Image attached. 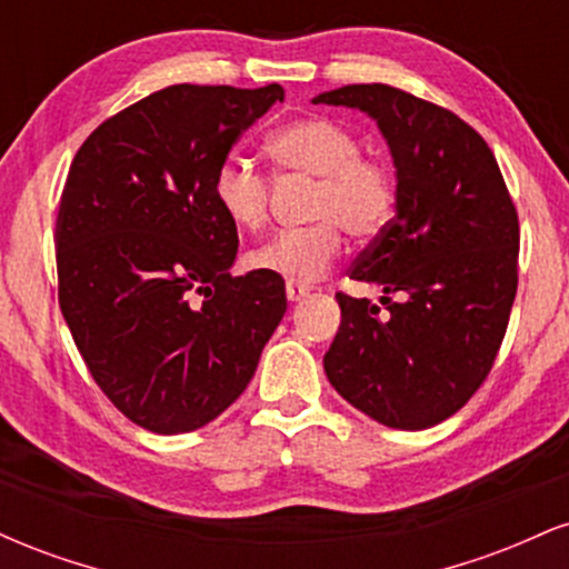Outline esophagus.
<instances>
[{
	"mask_svg": "<svg viewBox=\"0 0 569 569\" xmlns=\"http://www.w3.org/2000/svg\"><path fill=\"white\" fill-rule=\"evenodd\" d=\"M307 293H310V286H307V283L286 280V297H289V302H299V299H305Z\"/></svg>",
	"mask_w": 569,
	"mask_h": 569,
	"instance_id": "esophagus-1",
	"label": "esophagus"
}]
</instances>
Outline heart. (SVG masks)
Segmentation results:
<instances>
[{
	"mask_svg": "<svg viewBox=\"0 0 569 569\" xmlns=\"http://www.w3.org/2000/svg\"><path fill=\"white\" fill-rule=\"evenodd\" d=\"M267 154L280 179H318L307 208L310 227L280 232L248 257L253 270L297 280L321 278L345 248V232L369 243L385 232L396 208V173L382 158L361 154V139L326 114L286 122L267 139ZM213 202L243 232L270 221V176L240 158H224L213 171Z\"/></svg>",
	"mask_w": 569,
	"mask_h": 569,
	"instance_id": "1",
	"label": "heart"
}]
</instances>
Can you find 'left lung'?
<instances>
[{"mask_svg":"<svg viewBox=\"0 0 569 569\" xmlns=\"http://www.w3.org/2000/svg\"><path fill=\"white\" fill-rule=\"evenodd\" d=\"M316 103L375 117L396 162V217L350 267L380 307L339 291L323 356L345 401L388 428L439 426L487 380L519 283V217L492 149L455 112L390 84H345ZM398 296V300L392 297Z\"/></svg>","mask_w":569,"mask_h":569,"instance_id":"1","label":"left lung"}]
</instances>
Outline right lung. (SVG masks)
<instances>
[{"label": "right lung", "instance_id": "obj_1", "mask_svg": "<svg viewBox=\"0 0 569 569\" xmlns=\"http://www.w3.org/2000/svg\"><path fill=\"white\" fill-rule=\"evenodd\" d=\"M280 84H171L103 120L56 221L58 305L84 367L136 426H208L246 390L286 312L283 278L232 276L238 227L211 181Z\"/></svg>", "mask_w": 569, "mask_h": 569}]
</instances>
